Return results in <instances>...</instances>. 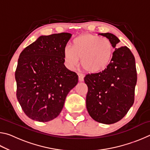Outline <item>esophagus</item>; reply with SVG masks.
Segmentation results:
<instances>
[{
    "label": "esophagus",
    "instance_id": "esophagus-1",
    "mask_svg": "<svg viewBox=\"0 0 150 150\" xmlns=\"http://www.w3.org/2000/svg\"><path fill=\"white\" fill-rule=\"evenodd\" d=\"M78 77L79 81H83V80H84V75L82 74V73H78Z\"/></svg>",
    "mask_w": 150,
    "mask_h": 150
}]
</instances>
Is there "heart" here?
I'll return each mask as SVG.
<instances>
[{"label":"heart","instance_id":"b5f03b06","mask_svg":"<svg viewBox=\"0 0 150 150\" xmlns=\"http://www.w3.org/2000/svg\"><path fill=\"white\" fill-rule=\"evenodd\" d=\"M65 65L69 69L81 64L91 73L105 70L110 64L113 55V45L106 37L87 34L80 35L73 40L72 47L63 49Z\"/></svg>","mask_w":150,"mask_h":150}]
</instances>
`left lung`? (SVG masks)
<instances>
[{"mask_svg":"<svg viewBox=\"0 0 150 150\" xmlns=\"http://www.w3.org/2000/svg\"><path fill=\"white\" fill-rule=\"evenodd\" d=\"M99 34L108 38L115 48L120 42L110 33ZM84 80L88 87L86 106L91 118L106 124L117 122L134 102L137 73L134 55L126 46L116 48L108 67L87 75Z\"/></svg>","mask_w":150,"mask_h":150,"instance_id":"8db88e82","label":"left lung"}]
</instances>
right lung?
Returning a JSON list of instances; mask_svg holds the SVG:
<instances>
[{
	"mask_svg": "<svg viewBox=\"0 0 150 150\" xmlns=\"http://www.w3.org/2000/svg\"><path fill=\"white\" fill-rule=\"evenodd\" d=\"M69 33L41 35L22 51L15 72L16 97L32 120L48 122L59 116L67 94L78 83L65 67L63 49Z\"/></svg>",
	"mask_w": 150,
	"mask_h": 150,
	"instance_id": "1",
	"label": "right lung"
}]
</instances>
